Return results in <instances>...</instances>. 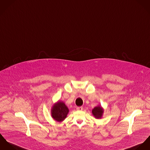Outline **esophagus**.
Wrapping results in <instances>:
<instances>
[{"label": "esophagus", "instance_id": "esophagus-1", "mask_svg": "<svg viewBox=\"0 0 150 150\" xmlns=\"http://www.w3.org/2000/svg\"><path fill=\"white\" fill-rule=\"evenodd\" d=\"M76 110H79V111H81L83 110V107L82 106H79V107H77L76 108Z\"/></svg>", "mask_w": 150, "mask_h": 150}]
</instances>
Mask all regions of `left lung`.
<instances>
[{"mask_svg":"<svg viewBox=\"0 0 150 150\" xmlns=\"http://www.w3.org/2000/svg\"><path fill=\"white\" fill-rule=\"evenodd\" d=\"M103 112V109L101 107H100V106H98L94 108L92 110V113L93 115L97 118H100L102 116Z\"/></svg>","mask_w":150,"mask_h":150,"instance_id":"obj_1","label":"left lung"}]
</instances>
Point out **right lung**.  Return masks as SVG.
Listing matches in <instances>:
<instances>
[{
    "instance_id": "1",
    "label": "right lung",
    "mask_w": 150,
    "mask_h": 150,
    "mask_svg": "<svg viewBox=\"0 0 150 150\" xmlns=\"http://www.w3.org/2000/svg\"><path fill=\"white\" fill-rule=\"evenodd\" d=\"M68 112L69 110L64 103L59 101L52 108V116L57 121H62L66 118Z\"/></svg>"
}]
</instances>
